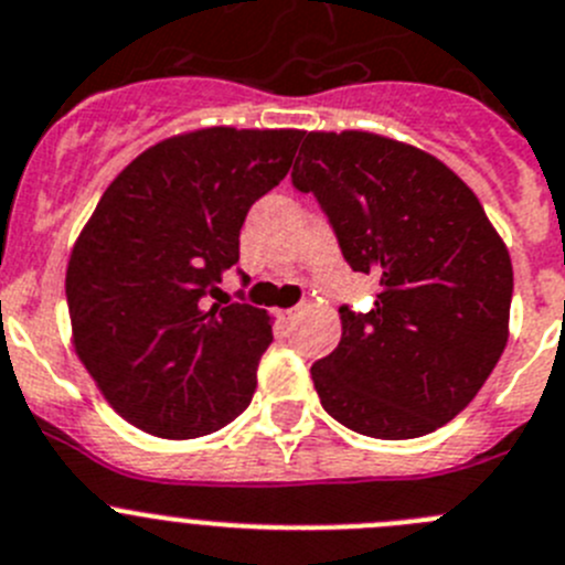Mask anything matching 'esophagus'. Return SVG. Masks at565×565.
I'll return each mask as SVG.
<instances>
[{
  "mask_svg": "<svg viewBox=\"0 0 565 565\" xmlns=\"http://www.w3.org/2000/svg\"><path fill=\"white\" fill-rule=\"evenodd\" d=\"M298 309H300V307H292V309H284V312H281V318H284V320H292V318H295V315H298Z\"/></svg>",
  "mask_w": 565,
  "mask_h": 565,
  "instance_id": "34e87169",
  "label": "esophagus"
}]
</instances>
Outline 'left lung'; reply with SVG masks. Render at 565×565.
<instances>
[{
	"label": "left lung",
	"mask_w": 565,
	"mask_h": 565,
	"mask_svg": "<svg viewBox=\"0 0 565 565\" xmlns=\"http://www.w3.org/2000/svg\"><path fill=\"white\" fill-rule=\"evenodd\" d=\"M292 186L315 194L342 258L373 276L367 312L312 365L326 413L409 440L471 404L508 342L513 265L477 194L429 152L360 130L303 134Z\"/></svg>",
	"instance_id": "8db88e82"
}]
</instances>
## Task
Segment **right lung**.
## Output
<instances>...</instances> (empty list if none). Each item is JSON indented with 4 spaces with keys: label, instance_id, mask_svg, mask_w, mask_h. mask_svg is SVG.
<instances>
[{
    "label": "right lung",
    "instance_id": "right-lung-1",
    "mask_svg": "<svg viewBox=\"0 0 565 565\" xmlns=\"http://www.w3.org/2000/svg\"><path fill=\"white\" fill-rule=\"evenodd\" d=\"M300 136H175L141 152L99 198L68 258V318L86 371L139 429L189 440L250 404L270 318L242 289L217 305L220 281L239 262L247 211L284 181Z\"/></svg>",
    "mask_w": 565,
    "mask_h": 565
}]
</instances>
